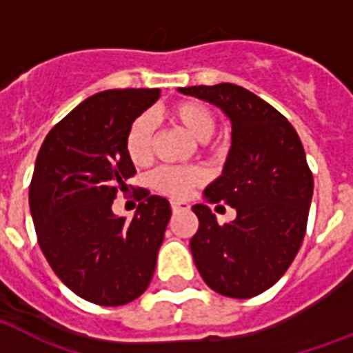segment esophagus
Returning a JSON list of instances; mask_svg holds the SVG:
<instances>
[{
  "instance_id": "34e87169",
  "label": "esophagus",
  "mask_w": 353,
  "mask_h": 353,
  "mask_svg": "<svg viewBox=\"0 0 353 353\" xmlns=\"http://www.w3.org/2000/svg\"><path fill=\"white\" fill-rule=\"evenodd\" d=\"M171 208H173V214H179V212H188L190 204L185 201H173L171 202Z\"/></svg>"
}]
</instances>
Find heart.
I'll list each match as a JSON object with an SVG mask.
<instances>
[{
	"mask_svg": "<svg viewBox=\"0 0 353 353\" xmlns=\"http://www.w3.org/2000/svg\"><path fill=\"white\" fill-rule=\"evenodd\" d=\"M168 117L174 125L190 134L196 141H206L215 132L217 117L214 110L201 101H180L168 110ZM154 123L151 116L141 114L130 123L125 136V149L136 165H143L152 158ZM204 174L196 168H160L151 176V184L160 193L171 196H188L193 188L202 184Z\"/></svg>",
	"mask_w": 353,
	"mask_h": 353,
	"instance_id": "obj_1",
	"label": "heart"
}]
</instances>
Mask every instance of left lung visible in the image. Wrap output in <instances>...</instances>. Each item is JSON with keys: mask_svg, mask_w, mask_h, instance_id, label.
Instances as JSON below:
<instances>
[{"mask_svg": "<svg viewBox=\"0 0 353 353\" xmlns=\"http://www.w3.org/2000/svg\"><path fill=\"white\" fill-rule=\"evenodd\" d=\"M180 94L219 106L232 123V147L219 179L204 190L210 202L236 208L219 225L195 204L199 230L190 247L208 288L230 299H252L272 288L293 263L305 236L313 174L293 125L243 86H188Z\"/></svg>", "mask_w": 353, "mask_h": 353, "instance_id": "1", "label": "left lung"}]
</instances>
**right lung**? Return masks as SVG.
Wrapping results in <instances>:
<instances>
[{
    "label": "right lung",
    "instance_id": "obj_1",
    "mask_svg": "<svg viewBox=\"0 0 353 353\" xmlns=\"http://www.w3.org/2000/svg\"><path fill=\"white\" fill-rule=\"evenodd\" d=\"M158 97V88L92 95L49 130L38 152L29 188L38 245L65 288L92 304H128L154 274L169 201L138 188L130 221L114 215L112 202L136 173L128 127Z\"/></svg>",
    "mask_w": 353,
    "mask_h": 353
}]
</instances>
